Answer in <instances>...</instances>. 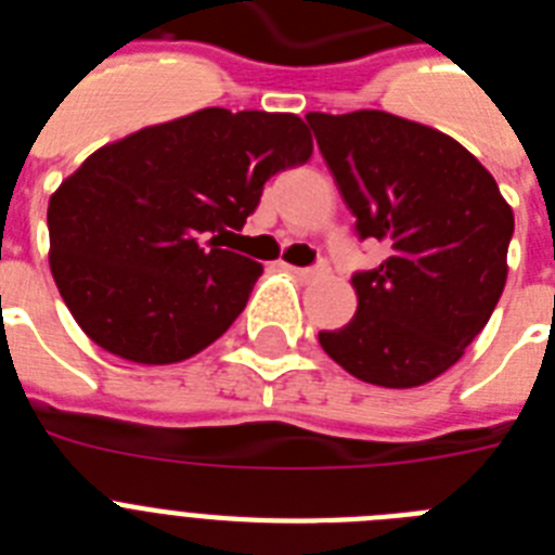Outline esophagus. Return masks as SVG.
<instances>
[{
	"mask_svg": "<svg viewBox=\"0 0 555 555\" xmlns=\"http://www.w3.org/2000/svg\"><path fill=\"white\" fill-rule=\"evenodd\" d=\"M288 272H292L294 278H300V281H313V278L327 274V267L325 263H317V267H288Z\"/></svg>",
	"mask_w": 555,
	"mask_h": 555,
	"instance_id": "1",
	"label": "esophagus"
}]
</instances>
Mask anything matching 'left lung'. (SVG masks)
Instances as JSON below:
<instances>
[{
	"label": "left lung",
	"instance_id": "left-lung-1",
	"mask_svg": "<svg viewBox=\"0 0 555 555\" xmlns=\"http://www.w3.org/2000/svg\"><path fill=\"white\" fill-rule=\"evenodd\" d=\"M361 238L389 244L352 274L358 311L320 345L358 380L423 386L487 327L508 274L512 205L473 152L386 111L308 113Z\"/></svg>",
	"mask_w": 555,
	"mask_h": 555
}]
</instances>
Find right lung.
<instances>
[{"instance_id": "obj_1", "label": "right lung", "mask_w": 555, "mask_h": 555, "mask_svg": "<svg viewBox=\"0 0 555 555\" xmlns=\"http://www.w3.org/2000/svg\"><path fill=\"white\" fill-rule=\"evenodd\" d=\"M311 152L294 113L205 107L88 155L47 210L49 269L77 325L135 364H178L214 345L263 272L219 238L244 228L272 175Z\"/></svg>"}]
</instances>
